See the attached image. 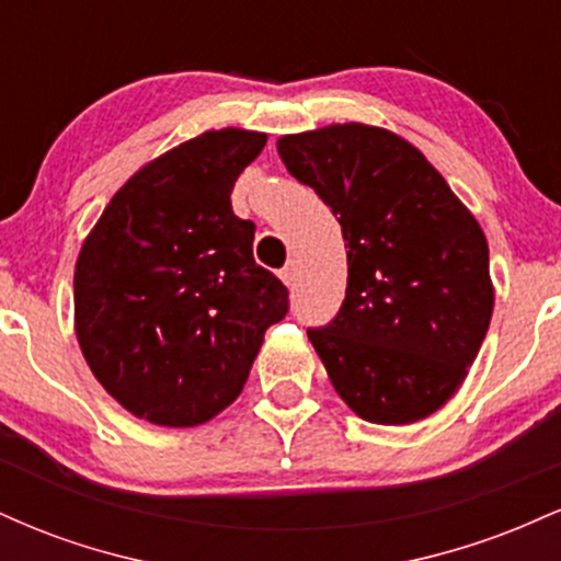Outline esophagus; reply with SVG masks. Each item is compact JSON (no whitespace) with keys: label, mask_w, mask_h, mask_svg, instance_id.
I'll list each match as a JSON object with an SVG mask.
<instances>
[{"label":"esophagus","mask_w":561,"mask_h":561,"mask_svg":"<svg viewBox=\"0 0 561 561\" xmlns=\"http://www.w3.org/2000/svg\"><path fill=\"white\" fill-rule=\"evenodd\" d=\"M295 276H298V272H295V266H293V263H287V266L282 268V272H279V279L285 282L287 287H293V285H295Z\"/></svg>","instance_id":"obj_1"}]
</instances>
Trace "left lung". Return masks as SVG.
<instances>
[{"instance_id": "obj_1", "label": "left lung", "mask_w": 561, "mask_h": 561, "mask_svg": "<svg viewBox=\"0 0 561 561\" xmlns=\"http://www.w3.org/2000/svg\"><path fill=\"white\" fill-rule=\"evenodd\" d=\"M343 227L337 317L308 327L340 398L377 424L424 420L459 390L493 313L480 224L416 147L345 124L276 141Z\"/></svg>"}]
</instances>
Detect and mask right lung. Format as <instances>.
<instances>
[{
  "label": "right lung",
  "mask_w": 561,
  "mask_h": 561,
  "mask_svg": "<svg viewBox=\"0 0 561 561\" xmlns=\"http://www.w3.org/2000/svg\"><path fill=\"white\" fill-rule=\"evenodd\" d=\"M266 134L221 128L134 173L83 242L76 334L89 369L131 414L208 422L240 396L287 287L255 263V224L231 190Z\"/></svg>",
  "instance_id": "1"
}]
</instances>
